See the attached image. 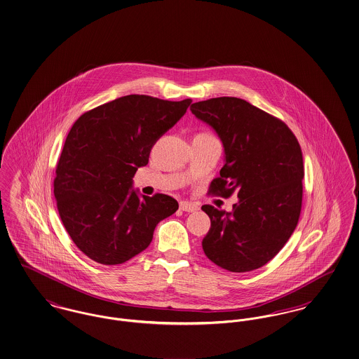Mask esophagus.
<instances>
[{
  "mask_svg": "<svg viewBox=\"0 0 359 359\" xmlns=\"http://www.w3.org/2000/svg\"><path fill=\"white\" fill-rule=\"evenodd\" d=\"M180 209L184 212H196L198 209V206L196 203H189V201H181Z\"/></svg>",
  "mask_w": 359,
  "mask_h": 359,
  "instance_id": "esophagus-1",
  "label": "esophagus"
}]
</instances>
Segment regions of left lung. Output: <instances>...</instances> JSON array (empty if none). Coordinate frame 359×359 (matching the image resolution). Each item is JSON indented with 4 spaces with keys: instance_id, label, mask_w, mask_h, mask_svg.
Returning a JSON list of instances; mask_svg holds the SVG:
<instances>
[{
    "instance_id": "1",
    "label": "left lung",
    "mask_w": 359,
    "mask_h": 359,
    "mask_svg": "<svg viewBox=\"0 0 359 359\" xmlns=\"http://www.w3.org/2000/svg\"><path fill=\"white\" fill-rule=\"evenodd\" d=\"M190 109L224 144L225 165L209 193L238 197L231 213L203 205L210 219L203 252L231 272L257 269L279 253L297 228L304 177L300 144L283 121L238 97H212Z\"/></svg>"
}]
</instances>
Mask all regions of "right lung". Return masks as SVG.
Returning <instances> with one entry per match:
<instances>
[{"mask_svg": "<svg viewBox=\"0 0 359 359\" xmlns=\"http://www.w3.org/2000/svg\"><path fill=\"white\" fill-rule=\"evenodd\" d=\"M191 99L127 95L84 112L69 130L53 193L65 231L99 264H122L146 250L156 224L177 212L166 194L140 197L133 177Z\"/></svg>", "mask_w": 359, "mask_h": 359, "instance_id": "obj_1", "label": "right lung"}]
</instances>
